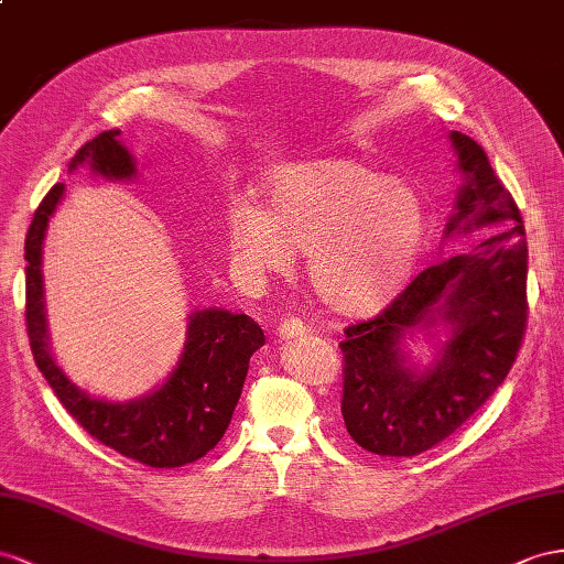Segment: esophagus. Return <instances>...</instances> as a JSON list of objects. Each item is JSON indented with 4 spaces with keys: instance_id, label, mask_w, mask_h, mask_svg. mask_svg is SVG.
<instances>
[{
    "instance_id": "esophagus-1",
    "label": "esophagus",
    "mask_w": 564,
    "mask_h": 564,
    "mask_svg": "<svg viewBox=\"0 0 564 564\" xmlns=\"http://www.w3.org/2000/svg\"><path fill=\"white\" fill-rule=\"evenodd\" d=\"M276 334L281 340H291V338H300L307 334L305 324H302V319H297V316H288V319H283L276 328Z\"/></svg>"
}]
</instances>
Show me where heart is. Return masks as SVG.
Here are the masks:
<instances>
[{
  "label": "heart",
  "mask_w": 564,
  "mask_h": 564,
  "mask_svg": "<svg viewBox=\"0 0 564 564\" xmlns=\"http://www.w3.org/2000/svg\"><path fill=\"white\" fill-rule=\"evenodd\" d=\"M424 234L414 187L350 159L285 169L264 209L240 205L228 216L230 254L245 276H279L291 269V252H305L310 291L343 316L377 312L400 291Z\"/></svg>",
  "instance_id": "1"
}]
</instances>
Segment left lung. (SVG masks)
I'll list each match as a JSON object with an SVG mask.
<instances>
[{
	"label": "left lung",
	"mask_w": 564,
	"mask_h": 564,
	"mask_svg": "<svg viewBox=\"0 0 564 564\" xmlns=\"http://www.w3.org/2000/svg\"><path fill=\"white\" fill-rule=\"evenodd\" d=\"M467 176L445 234L488 226L494 234L471 252L416 273L405 291L371 319L345 328V429L365 451L412 457L431 451L465 424L508 377L527 330V238L514 197L496 176L481 144L451 133ZM454 326L436 368L424 375L401 367L397 350L408 327Z\"/></svg>",
	"instance_id": "obj_1"
}]
</instances>
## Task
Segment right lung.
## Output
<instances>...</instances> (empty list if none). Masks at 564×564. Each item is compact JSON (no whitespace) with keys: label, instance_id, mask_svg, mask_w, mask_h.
Returning <instances> with one entry per match:
<instances>
[{"label":"right lung","instance_id":"right-lung-1","mask_svg":"<svg viewBox=\"0 0 564 564\" xmlns=\"http://www.w3.org/2000/svg\"><path fill=\"white\" fill-rule=\"evenodd\" d=\"M83 162L107 178H131L135 173L133 156L119 142V131H105L85 142L70 169ZM62 195L64 185L56 183L40 202L25 236V328L35 365L66 412L102 445L156 469L191 465L224 438L248 377L250 357L264 345V330L248 314L195 312L178 365L159 391L126 405L83 393L54 365L42 305V240Z\"/></svg>","mask_w":564,"mask_h":564}]
</instances>
